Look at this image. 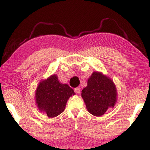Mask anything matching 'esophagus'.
Wrapping results in <instances>:
<instances>
[{"mask_svg":"<svg viewBox=\"0 0 150 150\" xmlns=\"http://www.w3.org/2000/svg\"><path fill=\"white\" fill-rule=\"evenodd\" d=\"M74 91H75L76 93H78V94H79V93H80V92H81V88H80L79 87L75 88V89H74Z\"/></svg>","mask_w":150,"mask_h":150,"instance_id":"obj_1","label":"esophagus"}]
</instances>
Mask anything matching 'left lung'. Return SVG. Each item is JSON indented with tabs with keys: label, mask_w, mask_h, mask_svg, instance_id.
<instances>
[{
	"label": "left lung",
	"mask_w": 150,
	"mask_h": 150,
	"mask_svg": "<svg viewBox=\"0 0 150 150\" xmlns=\"http://www.w3.org/2000/svg\"><path fill=\"white\" fill-rule=\"evenodd\" d=\"M81 96L88 112L94 116L103 115L108 108H113L117 100L116 86L111 79L102 72L93 71L82 90Z\"/></svg>",
	"instance_id": "1"
}]
</instances>
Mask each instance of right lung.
Listing matches in <instances>:
<instances>
[{
	"mask_svg": "<svg viewBox=\"0 0 150 150\" xmlns=\"http://www.w3.org/2000/svg\"><path fill=\"white\" fill-rule=\"evenodd\" d=\"M74 95V91L68 85L60 83L57 76L52 74L40 82L35 98L39 110L53 118L64 111L67 100Z\"/></svg>",
	"mask_w": 150,
	"mask_h": 150,
	"instance_id": "add662e5",
	"label": "right lung"
}]
</instances>
